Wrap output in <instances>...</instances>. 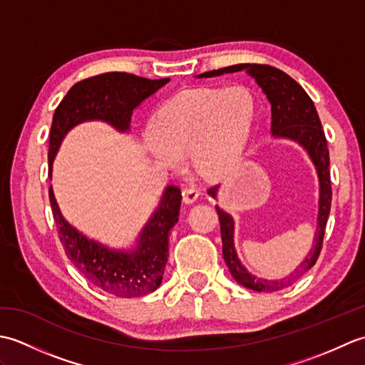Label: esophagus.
Listing matches in <instances>:
<instances>
[{"label": "esophagus", "instance_id": "34e87169", "mask_svg": "<svg viewBox=\"0 0 365 365\" xmlns=\"http://www.w3.org/2000/svg\"><path fill=\"white\" fill-rule=\"evenodd\" d=\"M200 192L196 188H185L183 190V200L185 204H192L196 202V199L199 197Z\"/></svg>", "mask_w": 365, "mask_h": 365}]
</instances>
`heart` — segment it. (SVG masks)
Returning a JSON list of instances; mask_svg holds the SVG:
<instances>
[{
    "label": "heart",
    "mask_w": 365,
    "mask_h": 365,
    "mask_svg": "<svg viewBox=\"0 0 365 365\" xmlns=\"http://www.w3.org/2000/svg\"><path fill=\"white\" fill-rule=\"evenodd\" d=\"M255 113L257 102L246 86L191 89L155 113L144 147L165 169H180L183 157H190L200 177H227L250 145Z\"/></svg>",
    "instance_id": "1"
}]
</instances>
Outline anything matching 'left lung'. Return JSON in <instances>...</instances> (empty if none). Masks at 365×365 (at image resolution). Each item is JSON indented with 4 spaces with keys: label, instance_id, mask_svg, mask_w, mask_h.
<instances>
[{
    "label": "left lung",
    "instance_id": "8db88e82",
    "mask_svg": "<svg viewBox=\"0 0 365 365\" xmlns=\"http://www.w3.org/2000/svg\"><path fill=\"white\" fill-rule=\"evenodd\" d=\"M246 72L251 78L255 80L259 88L267 96L271 105V135L279 139H289L299 144L312 160L317 175L320 183V197H319V216H317V232L314 238V247L306 255L299 265L292 273L282 279H263L251 274L246 267L240 262L235 245H234V218L216 205V212L220 216L221 238H222V257L226 260L230 274L234 276L238 284L246 289L255 292H277L285 287L292 285L297 279L311 269L317 259H319L324 229L331 210V177H329V150L328 143L324 138L322 122L314 102L306 94L299 84L285 72L276 67L262 66V64H237L229 66L218 71H210L197 75V78H213L226 73ZM220 191L218 187L208 190V195L216 199Z\"/></svg>",
    "mask_w": 365,
    "mask_h": 365
}]
</instances>
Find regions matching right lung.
Here are the masks:
<instances>
[{
    "label": "right lung",
    "instance_id": "right-lung-1",
    "mask_svg": "<svg viewBox=\"0 0 365 365\" xmlns=\"http://www.w3.org/2000/svg\"><path fill=\"white\" fill-rule=\"evenodd\" d=\"M169 78L149 80L125 72L102 73L73 84L53 114L48 166L64 136L83 122L102 120L120 133L130 130L131 114ZM61 243L75 268L97 289L119 298L155 292L163 281L169 255V232L178 221L182 195L174 185L163 191L158 207L145 222L131 250H114L76 230L59 210L53 188L48 191Z\"/></svg>",
    "mask_w": 365,
    "mask_h": 365
}]
</instances>
